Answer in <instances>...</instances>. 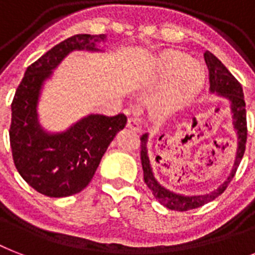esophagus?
Wrapping results in <instances>:
<instances>
[{"label":"esophagus","instance_id":"obj_1","mask_svg":"<svg viewBox=\"0 0 255 255\" xmlns=\"http://www.w3.org/2000/svg\"><path fill=\"white\" fill-rule=\"evenodd\" d=\"M127 127L129 128V129H132V131H135V132L141 131V126H140L139 120L135 119V118H129V119H128Z\"/></svg>","mask_w":255,"mask_h":255}]
</instances>
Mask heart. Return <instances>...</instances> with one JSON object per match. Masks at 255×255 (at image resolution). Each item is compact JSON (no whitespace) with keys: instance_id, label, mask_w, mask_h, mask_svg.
I'll return each mask as SVG.
<instances>
[{"instance_id":"obj_1","label":"heart","mask_w":255,"mask_h":255,"mask_svg":"<svg viewBox=\"0 0 255 255\" xmlns=\"http://www.w3.org/2000/svg\"><path fill=\"white\" fill-rule=\"evenodd\" d=\"M205 86V70L198 61L180 51L168 50L152 58L139 81V90L160 88L149 108L157 118H169L193 102Z\"/></svg>"}]
</instances>
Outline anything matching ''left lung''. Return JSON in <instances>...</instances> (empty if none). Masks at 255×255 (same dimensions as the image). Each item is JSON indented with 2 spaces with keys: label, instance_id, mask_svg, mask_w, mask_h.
<instances>
[{
  "label": "left lung",
  "instance_id": "8db88e82",
  "mask_svg": "<svg viewBox=\"0 0 255 255\" xmlns=\"http://www.w3.org/2000/svg\"><path fill=\"white\" fill-rule=\"evenodd\" d=\"M205 63L209 70V83H210V94L216 96L224 98L229 102L230 112H232V123L236 133H237V152H236V159H234L233 168L230 170L229 176L226 177L224 182L213 189L209 193L205 194H181L176 193L173 190L167 189L165 186L160 184L155 177L153 168L149 156H148V137L149 133L141 135V165L144 170V182L151 189L152 194L155 196L156 200L163 204L165 208L170 210H177V212H185V210L196 209L200 206L205 205L208 202L213 201L214 198L218 197L220 194L224 193V190L228 188L230 181L233 180L234 174L237 172V168L241 163L244 153H245L246 139H248V126H246V108L245 99H244V91L242 86L238 83L236 78L230 74V71L222 65V62L216 55L205 51L204 54Z\"/></svg>",
  "mask_w": 255,
  "mask_h": 255
}]
</instances>
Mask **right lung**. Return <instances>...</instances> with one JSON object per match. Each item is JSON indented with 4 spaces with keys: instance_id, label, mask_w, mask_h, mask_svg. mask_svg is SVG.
Here are the masks:
<instances>
[{
    "instance_id": "obj_1",
    "label": "right lung",
    "mask_w": 255,
    "mask_h": 255,
    "mask_svg": "<svg viewBox=\"0 0 255 255\" xmlns=\"http://www.w3.org/2000/svg\"><path fill=\"white\" fill-rule=\"evenodd\" d=\"M106 41V34L67 38L26 69L15 91L9 131L14 164L23 180L45 196L67 197L85 189L108 145L126 127L123 114H88L61 132L47 131L39 120L38 104L54 70L77 50L103 53L99 43Z\"/></svg>"
}]
</instances>
